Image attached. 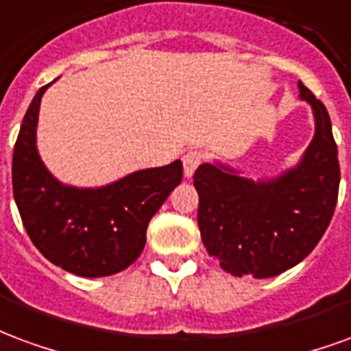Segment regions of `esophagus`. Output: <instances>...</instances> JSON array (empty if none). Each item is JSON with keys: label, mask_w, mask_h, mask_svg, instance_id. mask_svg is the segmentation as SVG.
<instances>
[{"label": "esophagus", "mask_w": 351, "mask_h": 351, "mask_svg": "<svg viewBox=\"0 0 351 351\" xmlns=\"http://www.w3.org/2000/svg\"><path fill=\"white\" fill-rule=\"evenodd\" d=\"M202 158H204V155H202L200 151H189V153H185L183 155V173H185V178H193L194 172H196V168L200 166Z\"/></svg>", "instance_id": "34e87169"}]
</instances>
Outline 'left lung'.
Here are the masks:
<instances>
[{"label": "left lung", "mask_w": 351, "mask_h": 351, "mask_svg": "<svg viewBox=\"0 0 351 351\" xmlns=\"http://www.w3.org/2000/svg\"><path fill=\"white\" fill-rule=\"evenodd\" d=\"M298 88L316 129L293 168L258 181L222 162L200 165L194 173L204 247L234 277H277L303 262L335 213L340 166L331 119L303 82Z\"/></svg>", "instance_id": "1"}]
</instances>
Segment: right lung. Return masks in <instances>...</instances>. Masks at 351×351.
Here are the masks:
<instances>
[{"instance_id": "add662e5", "label": "right lung", "mask_w": 351, "mask_h": 351, "mask_svg": "<svg viewBox=\"0 0 351 351\" xmlns=\"http://www.w3.org/2000/svg\"><path fill=\"white\" fill-rule=\"evenodd\" d=\"M33 97L12 153V194L24 228L46 260L78 277H108L136 262L151 217L181 183L173 160L138 170L95 189L65 185L48 172L37 151L40 99Z\"/></svg>"}]
</instances>
